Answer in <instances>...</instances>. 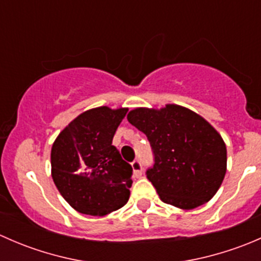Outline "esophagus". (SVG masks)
I'll return each mask as SVG.
<instances>
[{
    "instance_id": "obj_1",
    "label": "esophagus",
    "mask_w": 261,
    "mask_h": 261,
    "mask_svg": "<svg viewBox=\"0 0 261 261\" xmlns=\"http://www.w3.org/2000/svg\"><path fill=\"white\" fill-rule=\"evenodd\" d=\"M131 165H133L134 174H135L136 177H141V174H143V165H141L140 160L135 159L133 163H131Z\"/></svg>"
}]
</instances>
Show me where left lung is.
<instances>
[{"instance_id": "1", "label": "left lung", "mask_w": 261, "mask_h": 261, "mask_svg": "<svg viewBox=\"0 0 261 261\" xmlns=\"http://www.w3.org/2000/svg\"><path fill=\"white\" fill-rule=\"evenodd\" d=\"M127 120L149 140L154 164L146 177L163 202L192 210L215 196L225 178L227 151L203 117L167 105L162 110H133Z\"/></svg>"}]
</instances>
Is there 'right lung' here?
I'll list each match as a JSON object with an SVG mask.
<instances>
[{
  "instance_id": "1",
  "label": "right lung",
  "mask_w": 261,
  "mask_h": 261,
  "mask_svg": "<svg viewBox=\"0 0 261 261\" xmlns=\"http://www.w3.org/2000/svg\"><path fill=\"white\" fill-rule=\"evenodd\" d=\"M127 109L97 107L78 116L54 141L51 175L58 191L78 212L105 216L125 206L133 167L112 139Z\"/></svg>"
}]
</instances>
